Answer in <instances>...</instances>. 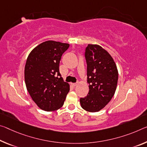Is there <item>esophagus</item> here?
Returning a JSON list of instances; mask_svg holds the SVG:
<instances>
[{"label":"esophagus","instance_id":"esophagus-1","mask_svg":"<svg viewBox=\"0 0 147 147\" xmlns=\"http://www.w3.org/2000/svg\"><path fill=\"white\" fill-rule=\"evenodd\" d=\"M71 85L73 86V87H74V86H76V85H77V83H72Z\"/></svg>","mask_w":147,"mask_h":147}]
</instances>
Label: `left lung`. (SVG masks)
I'll list each match as a JSON object with an SVG mask.
<instances>
[{"label": "left lung", "instance_id": "8db88e82", "mask_svg": "<svg viewBox=\"0 0 147 147\" xmlns=\"http://www.w3.org/2000/svg\"><path fill=\"white\" fill-rule=\"evenodd\" d=\"M89 92L80 99L83 109L90 113L98 112L108 104L117 86L118 73L113 58L97 44H88L86 48Z\"/></svg>", "mask_w": 147, "mask_h": 147}]
</instances>
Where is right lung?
Wrapping results in <instances>:
<instances>
[{
    "label": "right lung",
    "instance_id": "1",
    "mask_svg": "<svg viewBox=\"0 0 147 147\" xmlns=\"http://www.w3.org/2000/svg\"><path fill=\"white\" fill-rule=\"evenodd\" d=\"M69 44L48 40L28 55L25 66V82L33 101L45 111H53L63 105L70 86L61 77L59 62Z\"/></svg>",
    "mask_w": 147,
    "mask_h": 147
}]
</instances>
